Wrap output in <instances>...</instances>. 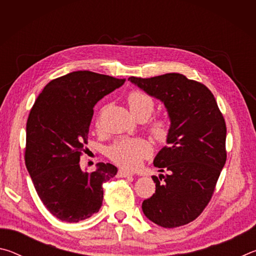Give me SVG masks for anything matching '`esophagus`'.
Segmentation results:
<instances>
[{"instance_id": "1", "label": "esophagus", "mask_w": 256, "mask_h": 256, "mask_svg": "<svg viewBox=\"0 0 256 256\" xmlns=\"http://www.w3.org/2000/svg\"><path fill=\"white\" fill-rule=\"evenodd\" d=\"M118 177H130V176H133V174H132V172H130L120 170L118 172Z\"/></svg>"}]
</instances>
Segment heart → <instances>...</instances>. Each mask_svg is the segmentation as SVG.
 Masks as SVG:
<instances>
[{
  "instance_id": "b5f03b06",
  "label": "heart",
  "mask_w": 256,
  "mask_h": 256,
  "mask_svg": "<svg viewBox=\"0 0 256 256\" xmlns=\"http://www.w3.org/2000/svg\"><path fill=\"white\" fill-rule=\"evenodd\" d=\"M128 102L130 110L136 118L142 115L146 116L148 118L154 110V99L148 94L138 92V90L130 92ZM99 122L100 120L98 118L97 125H99ZM150 132L156 140H166L168 136L167 120L164 118L154 120L150 125ZM151 154H152V148L149 142L144 138H120L107 149L108 157L126 170H136L141 166L144 159L150 157Z\"/></svg>"
}]
</instances>
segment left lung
<instances>
[{"label": "left lung", "instance_id": "8db88e82", "mask_svg": "<svg viewBox=\"0 0 256 256\" xmlns=\"http://www.w3.org/2000/svg\"><path fill=\"white\" fill-rule=\"evenodd\" d=\"M128 80L164 102L170 120L168 146L154 160L164 175L152 176L156 193L142 211L164 228L184 226L208 206L226 162L224 116L204 84L180 73Z\"/></svg>", "mask_w": 256, "mask_h": 256}]
</instances>
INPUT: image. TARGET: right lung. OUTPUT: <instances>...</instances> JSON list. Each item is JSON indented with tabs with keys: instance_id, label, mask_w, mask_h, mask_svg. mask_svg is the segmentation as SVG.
Here are the masks:
<instances>
[{
	"instance_id": "1",
	"label": "right lung",
	"mask_w": 256,
	"mask_h": 256,
	"mask_svg": "<svg viewBox=\"0 0 256 256\" xmlns=\"http://www.w3.org/2000/svg\"><path fill=\"white\" fill-rule=\"evenodd\" d=\"M125 79L76 71L45 86L27 120L24 162L38 196L52 214L66 222L90 218L102 204V184L118 168L99 162L92 172L80 168L94 107Z\"/></svg>"
}]
</instances>
